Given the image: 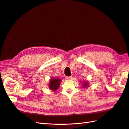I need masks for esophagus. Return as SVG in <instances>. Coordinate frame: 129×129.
I'll list each match as a JSON object with an SVG mask.
<instances>
[{
	"instance_id": "34e87169",
	"label": "esophagus",
	"mask_w": 129,
	"mask_h": 129,
	"mask_svg": "<svg viewBox=\"0 0 129 129\" xmlns=\"http://www.w3.org/2000/svg\"><path fill=\"white\" fill-rule=\"evenodd\" d=\"M65 78H66L67 80H72L73 79V77L72 76H66Z\"/></svg>"
}]
</instances>
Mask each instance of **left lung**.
<instances>
[{
    "label": "left lung",
    "mask_w": 129,
    "mask_h": 129,
    "mask_svg": "<svg viewBox=\"0 0 129 129\" xmlns=\"http://www.w3.org/2000/svg\"><path fill=\"white\" fill-rule=\"evenodd\" d=\"M83 86L84 87H86L87 86H88V83H87V81H86V82H84L83 83Z\"/></svg>",
    "instance_id": "1"
}]
</instances>
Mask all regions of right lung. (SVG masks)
I'll use <instances>...</instances> for the list:
<instances>
[{"label":"right lung","instance_id":"obj_1","mask_svg":"<svg viewBox=\"0 0 129 129\" xmlns=\"http://www.w3.org/2000/svg\"><path fill=\"white\" fill-rule=\"evenodd\" d=\"M61 79L59 78H53L50 80L49 84V87L50 90L53 91H56L59 88L60 83H61Z\"/></svg>","mask_w":129,"mask_h":129}]
</instances>
